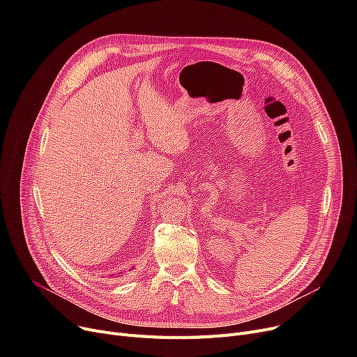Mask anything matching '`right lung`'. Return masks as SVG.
I'll use <instances>...</instances> for the list:
<instances>
[{"mask_svg": "<svg viewBox=\"0 0 357 357\" xmlns=\"http://www.w3.org/2000/svg\"><path fill=\"white\" fill-rule=\"evenodd\" d=\"M117 275H119V273H117Z\"/></svg>", "mask_w": 357, "mask_h": 357, "instance_id": "1", "label": "right lung"}]
</instances>
